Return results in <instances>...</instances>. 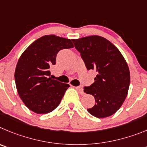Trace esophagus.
<instances>
[{
    "instance_id": "esophagus-1",
    "label": "esophagus",
    "mask_w": 147,
    "mask_h": 147,
    "mask_svg": "<svg viewBox=\"0 0 147 147\" xmlns=\"http://www.w3.org/2000/svg\"><path fill=\"white\" fill-rule=\"evenodd\" d=\"M75 88H76V89L78 91V92L80 94H84V92H83V89L81 86H77L75 87Z\"/></svg>"
}]
</instances>
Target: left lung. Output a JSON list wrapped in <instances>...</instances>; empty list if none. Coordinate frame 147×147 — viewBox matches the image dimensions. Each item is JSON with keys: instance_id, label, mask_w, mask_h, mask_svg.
<instances>
[{"instance_id": "1", "label": "left lung", "mask_w": 147, "mask_h": 147, "mask_svg": "<svg viewBox=\"0 0 147 147\" xmlns=\"http://www.w3.org/2000/svg\"><path fill=\"white\" fill-rule=\"evenodd\" d=\"M87 69L97 73L94 83L84 92L94 96L95 104L87 109L97 118L114 114L127 97L130 83L129 67L122 54L111 42L100 36L72 39Z\"/></svg>"}]
</instances>
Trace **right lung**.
Returning a JSON list of instances; mask_svg holds the SVG:
<instances>
[{"label":"right lung","mask_w":147,"mask_h":147,"mask_svg":"<svg viewBox=\"0 0 147 147\" xmlns=\"http://www.w3.org/2000/svg\"><path fill=\"white\" fill-rule=\"evenodd\" d=\"M69 39L45 35L31 44L20 55L14 72L16 87L26 106L33 112L45 114L60 104L69 85L51 77L58 53L73 47Z\"/></svg>","instance_id":"right-lung-1"}]
</instances>
